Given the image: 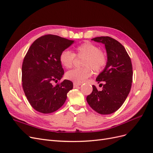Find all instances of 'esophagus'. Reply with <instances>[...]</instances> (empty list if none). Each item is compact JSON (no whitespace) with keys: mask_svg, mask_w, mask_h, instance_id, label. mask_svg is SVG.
<instances>
[{"mask_svg":"<svg viewBox=\"0 0 153 153\" xmlns=\"http://www.w3.org/2000/svg\"><path fill=\"white\" fill-rule=\"evenodd\" d=\"M80 85H81V84H78V83H75V82L73 83L74 87H76L80 86Z\"/></svg>","mask_w":153,"mask_h":153,"instance_id":"34e87169","label":"esophagus"}]
</instances>
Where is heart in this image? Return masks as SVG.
Listing matches in <instances>:
<instances>
[{
    "instance_id": "heart-1",
    "label": "heart",
    "mask_w": 153,
    "mask_h": 153,
    "mask_svg": "<svg viewBox=\"0 0 153 153\" xmlns=\"http://www.w3.org/2000/svg\"><path fill=\"white\" fill-rule=\"evenodd\" d=\"M76 57H84L82 60V68L74 69L66 73L68 80L75 83L80 84L84 82L92 74V69L100 71L105 67L107 59L104 52L100 50V47L91 42H85L78 46L73 53L69 50H65L60 54L59 60L62 65L66 68H71Z\"/></svg>"
}]
</instances>
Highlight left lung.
I'll list each match as a JSON object with an SVG mask.
<instances>
[{
	"label": "left lung",
	"instance_id": "1",
	"mask_svg": "<svg viewBox=\"0 0 153 153\" xmlns=\"http://www.w3.org/2000/svg\"><path fill=\"white\" fill-rule=\"evenodd\" d=\"M91 40L105 45L107 62L96 80L102 86L98 91L92 85V92L87 96V101L96 112L103 115L117 111L126 100L131 90L133 68L131 59L126 49L119 41L108 36H101Z\"/></svg>",
	"mask_w": 153,
	"mask_h": 153
}]
</instances>
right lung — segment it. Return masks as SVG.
<instances>
[{"mask_svg": "<svg viewBox=\"0 0 153 153\" xmlns=\"http://www.w3.org/2000/svg\"><path fill=\"white\" fill-rule=\"evenodd\" d=\"M74 41L48 34L40 37L31 45L24 57L22 68V87L29 103L36 111L52 113L65 103L73 82L62 78L64 69L59 56Z\"/></svg>", "mask_w": 153, "mask_h": 153, "instance_id": "right-lung-1", "label": "right lung"}]
</instances>
